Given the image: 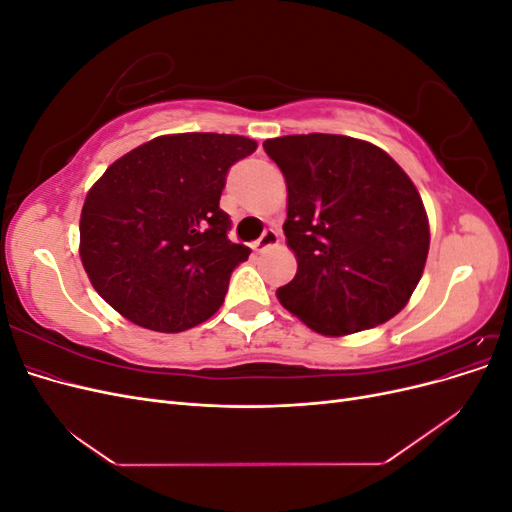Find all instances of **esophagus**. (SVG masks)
Wrapping results in <instances>:
<instances>
[{
    "mask_svg": "<svg viewBox=\"0 0 512 512\" xmlns=\"http://www.w3.org/2000/svg\"><path fill=\"white\" fill-rule=\"evenodd\" d=\"M277 243H280V232L269 228V230L262 232V237L254 243V250L256 252H265V250H269V247H275Z\"/></svg>",
    "mask_w": 512,
    "mask_h": 512,
    "instance_id": "obj_1",
    "label": "esophagus"
}]
</instances>
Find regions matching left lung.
<instances>
[{
    "label": "left lung",
    "instance_id": "1",
    "mask_svg": "<svg viewBox=\"0 0 512 512\" xmlns=\"http://www.w3.org/2000/svg\"><path fill=\"white\" fill-rule=\"evenodd\" d=\"M262 147L286 179L284 235L297 258L280 303L327 337L397 316L429 254L427 211L404 168L344 134H292Z\"/></svg>",
    "mask_w": 512,
    "mask_h": 512
}]
</instances>
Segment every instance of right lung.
<instances>
[{
    "mask_svg": "<svg viewBox=\"0 0 512 512\" xmlns=\"http://www.w3.org/2000/svg\"><path fill=\"white\" fill-rule=\"evenodd\" d=\"M256 141L237 134H164L128 151L91 185L79 254L91 286L143 329L181 333L224 303L250 247L226 237L228 168Z\"/></svg>",
    "mask_w": 512,
    "mask_h": 512,
    "instance_id": "1",
    "label": "right lung"
}]
</instances>
